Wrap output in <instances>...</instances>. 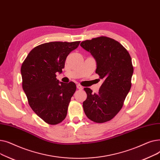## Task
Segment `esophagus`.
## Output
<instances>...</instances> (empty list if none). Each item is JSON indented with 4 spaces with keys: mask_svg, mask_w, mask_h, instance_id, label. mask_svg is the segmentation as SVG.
Returning a JSON list of instances; mask_svg holds the SVG:
<instances>
[{
    "mask_svg": "<svg viewBox=\"0 0 160 160\" xmlns=\"http://www.w3.org/2000/svg\"><path fill=\"white\" fill-rule=\"evenodd\" d=\"M77 88H78V89H80V90H82V89H83V88L81 85H80V84H78V85L77 86Z\"/></svg>",
    "mask_w": 160,
    "mask_h": 160,
    "instance_id": "1",
    "label": "esophagus"
}]
</instances>
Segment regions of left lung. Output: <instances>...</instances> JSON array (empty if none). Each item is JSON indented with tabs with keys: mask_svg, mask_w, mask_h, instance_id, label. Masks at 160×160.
<instances>
[{
	"mask_svg": "<svg viewBox=\"0 0 160 160\" xmlns=\"http://www.w3.org/2000/svg\"><path fill=\"white\" fill-rule=\"evenodd\" d=\"M80 46L95 58V72L104 80L98 93L93 94L90 88H84L87 98L83 102V110L95 122L109 121L121 110L131 88L132 58L120 43L106 36L83 41Z\"/></svg>",
	"mask_w": 160,
	"mask_h": 160,
	"instance_id": "8db88e82",
	"label": "left lung"
}]
</instances>
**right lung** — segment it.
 <instances>
[{
  "mask_svg": "<svg viewBox=\"0 0 160 160\" xmlns=\"http://www.w3.org/2000/svg\"><path fill=\"white\" fill-rule=\"evenodd\" d=\"M80 41L49 42L33 48L22 63V86L29 106L45 122L55 125L66 117L76 84L60 82L67 56Z\"/></svg>",
  "mask_w": 160,
  "mask_h": 160,
  "instance_id": "obj_1",
  "label": "right lung"
}]
</instances>
